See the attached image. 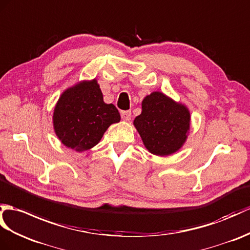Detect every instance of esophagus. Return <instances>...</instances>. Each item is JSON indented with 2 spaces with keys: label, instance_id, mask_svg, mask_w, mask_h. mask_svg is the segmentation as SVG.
Returning <instances> with one entry per match:
<instances>
[{
  "label": "esophagus",
  "instance_id": "obj_1",
  "mask_svg": "<svg viewBox=\"0 0 250 250\" xmlns=\"http://www.w3.org/2000/svg\"><path fill=\"white\" fill-rule=\"evenodd\" d=\"M121 118H123L125 121H129L131 119V111H123L120 113Z\"/></svg>",
  "mask_w": 250,
  "mask_h": 250
}]
</instances>
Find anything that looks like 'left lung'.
Instances as JSON below:
<instances>
[{
    "mask_svg": "<svg viewBox=\"0 0 250 250\" xmlns=\"http://www.w3.org/2000/svg\"><path fill=\"white\" fill-rule=\"evenodd\" d=\"M142 108L134 125L149 151L169 155L181 148L189 129L188 108L159 91L145 98Z\"/></svg>",
    "mask_w": 250,
    "mask_h": 250,
    "instance_id": "8db88e82",
    "label": "left lung"
}]
</instances>
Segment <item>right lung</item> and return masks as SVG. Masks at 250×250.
Returning <instances> with one entry per match:
<instances>
[{"instance_id":"1","label":"right lung","mask_w":250,"mask_h":250,"mask_svg":"<svg viewBox=\"0 0 250 250\" xmlns=\"http://www.w3.org/2000/svg\"><path fill=\"white\" fill-rule=\"evenodd\" d=\"M120 115L114 104H106L97 81L83 82L67 89L57 102L53 123L61 142L75 151H85L100 142Z\"/></svg>"}]
</instances>
